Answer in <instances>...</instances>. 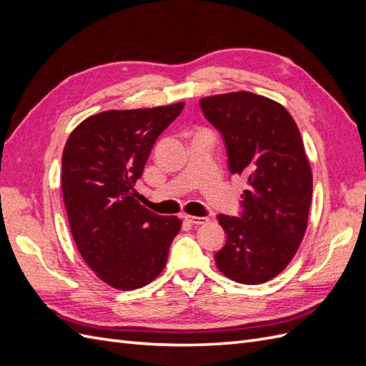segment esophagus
I'll use <instances>...</instances> for the list:
<instances>
[{
    "instance_id": "34e87169",
    "label": "esophagus",
    "mask_w": 366,
    "mask_h": 366,
    "mask_svg": "<svg viewBox=\"0 0 366 366\" xmlns=\"http://www.w3.org/2000/svg\"><path fill=\"white\" fill-rule=\"evenodd\" d=\"M183 218L191 224H206L209 221L206 217H195V215H184Z\"/></svg>"
}]
</instances>
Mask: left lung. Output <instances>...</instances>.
Masks as SVG:
<instances>
[{
	"label": "left lung",
	"instance_id": "left-lung-1",
	"mask_svg": "<svg viewBox=\"0 0 366 366\" xmlns=\"http://www.w3.org/2000/svg\"><path fill=\"white\" fill-rule=\"evenodd\" d=\"M200 107L223 136L230 174L247 182L241 215H218L227 238L217 267L262 284L289 265L307 230L313 175L301 132L281 104L249 92L203 97Z\"/></svg>",
	"mask_w": 366,
	"mask_h": 366
}]
</instances>
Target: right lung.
Segmentation results:
<instances>
[{
	"label": "right lung",
	"mask_w": 366,
	"mask_h": 366,
	"mask_svg": "<svg viewBox=\"0 0 366 366\" xmlns=\"http://www.w3.org/2000/svg\"><path fill=\"white\" fill-rule=\"evenodd\" d=\"M183 107L109 109L81 122L65 143L61 186L71 235L84 261L114 289L156 280L180 232L177 217L143 207L134 186Z\"/></svg>",
	"instance_id": "1"
}]
</instances>
